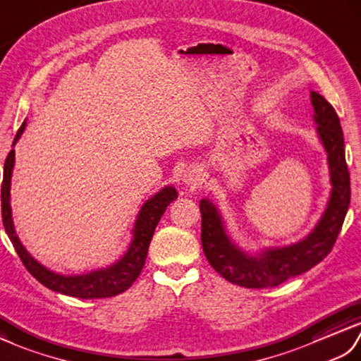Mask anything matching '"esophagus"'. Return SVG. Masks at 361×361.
<instances>
[{"label":"esophagus","mask_w":361,"mask_h":361,"mask_svg":"<svg viewBox=\"0 0 361 361\" xmlns=\"http://www.w3.org/2000/svg\"><path fill=\"white\" fill-rule=\"evenodd\" d=\"M182 182L185 183V185L193 187V188L197 187V185H201V183L204 182V170L199 165L188 166L187 170L183 171Z\"/></svg>","instance_id":"esophagus-1"}]
</instances>
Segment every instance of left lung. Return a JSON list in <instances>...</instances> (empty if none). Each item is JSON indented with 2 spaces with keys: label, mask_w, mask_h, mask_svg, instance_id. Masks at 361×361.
Instances as JSON below:
<instances>
[{
  "label": "left lung",
  "mask_w": 361,
  "mask_h": 361,
  "mask_svg": "<svg viewBox=\"0 0 361 361\" xmlns=\"http://www.w3.org/2000/svg\"><path fill=\"white\" fill-rule=\"evenodd\" d=\"M310 102L318 125V137L327 153L332 190L322 219L306 238L290 245L270 247L261 253L250 255L228 238L218 207L210 199L199 202L204 253L212 267L230 283L247 289L279 286L322 262L337 241L350 202V179L344 157L343 131L337 113L323 95L312 91Z\"/></svg>",
  "instance_id": "obj_1"
}]
</instances>
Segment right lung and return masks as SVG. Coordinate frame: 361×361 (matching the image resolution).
<instances>
[{
	"label": "right lung",
	"instance_id": "obj_1",
	"mask_svg": "<svg viewBox=\"0 0 361 361\" xmlns=\"http://www.w3.org/2000/svg\"><path fill=\"white\" fill-rule=\"evenodd\" d=\"M26 128V120H24L20 130L15 135L13 145L18 142L21 134ZM12 145V147H13ZM15 164V149H12L6 157L4 162V174L1 183V214H3V226L6 228L7 236L17 250L24 267L27 269L29 274L34 276L38 283L46 286L47 289L59 292L63 295L75 296V298L94 300V298H109L118 293L130 289L133 283L137 279L140 271L145 266V259L148 255V247L151 238L154 235L157 224L165 213L166 207L170 205L176 197L178 191L174 187L168 185L156 193L153 197L142 205L137 214V219L134 222L133 228V241L128 247L126 253L113 266L106 269L94 270L85 275L66 276L55 274V271L42 266L35 258H32L29 252L24 248L21 241L15 233L13 221H12V208H11V179Z\"/></svg>",
	"mask_w": 361,
	"mask_h": 361
}]
</instances>
